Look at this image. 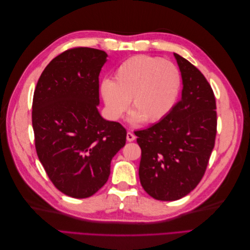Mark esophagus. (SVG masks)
I'll return each instance as SVG.
<instances>
[{"instance_id": "34e87169", "label": "esophagus", "mask_w": 250, "mask_h": 250, "mask_svg": "<svg viewBox=\"0 0 250 250\" xmlns=\"http://www.w3.org/2000/svg\"><path fill=\"white\" fill-rule=\"evenodd\" d=\"M126 139H127V141H128V142H133V141L135 140V135H134L133 133H131V132L128 131V132H127V134H126Z\"/></svg>"}]
</instances>
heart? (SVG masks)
<instances>
[{
	"label": "heart",
	"instance_id": "1",
	"mask_svg": "<svg viewBox=\"0 0 250 250\" xmlns=\"http://www.w3.org/2000/svg\"><path fill=\"white\" fill-rule=\"evenodd\" d=\"M181 76L177 66L158 57L137 55L121 63L113 81L104 79L100 94L108 116L118 120L129 106L128 122L157 123L167 117L177 101Z\"/></svg>",
	"mask_w": 250,
	"mask_h": 250
}]
</instances>
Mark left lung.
I'll list each match as a JSON object with an SVG mask.
<instances>
[{
    "instance_id": "1",
    "label": "left lung",
    "mask_w": 250,
    "mask_h": 250,
    "mask_svg": "<svg viewBox=\"0 0 250 250\" xmlns=\"http://www.w3.org/2000/svg\"><path fill=\"white\" fill-rule=\"evenodd\" d=\"M173 54L183 79L181 99L165 119L135 131L142 149L141 185L151 197L162 201L178 200L197 187L217 132L213 89L197 67Z\"/></svg>"
}]
</instances>
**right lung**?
<instances>
[{
	"label": "right lung",
	"mask_w": 250,
	"mask_h": 250,
	"mask_svg": "<svg viewBox=\"0 0 250 250\" xmlns=\"http://www.w3.org/2000/svg\"><path fill=\"white\" fill-rule=\"evenodd\" d=\"M106 62L101 50H67L46 66L34 90L37 155L53 185L73 198H87L106 184L112 157L126 143L125 128L98 110Z\"/></svg>",
	"instance_id": "add662e5"
}]
</instances>
